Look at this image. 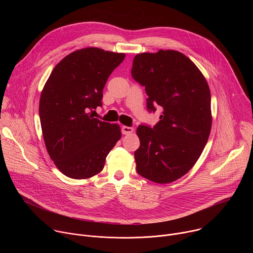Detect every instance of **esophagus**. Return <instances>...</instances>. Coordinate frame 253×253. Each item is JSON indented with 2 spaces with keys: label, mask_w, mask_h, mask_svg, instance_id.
I'll return each mask as SVG.
<instances>
[{
  "label": "esophagus",
  "mask_w": 253,
  "mask_h": 253,
  "mask_svg": "<svg viewBox=\"0 0 253 253\" xmlns=\"http://www.w3.org/2000/svg\"><path fill=\"white\" fill-rule=\"evenodd\" d=\"M133 130H134V129H133L132 127H128V126H122V128H121L122 134H124V135H128V134L132 133Z\"/></svg>",
  "instance_id": "34e87169"
}]
</instances>
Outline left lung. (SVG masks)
Listing matches in <instances>:
<instances>
[{
  "label": "left lung",
  "mask_w": 253,
  "mask_h": 253,
  "mask_svg": "<svg viewBox=\"0 0 253 253\" xmlns=\"http://www.w3.org/2000/svg\"><path fill=\"white\" fill-rule=\"evenodd\" d=\"M131 75L145 87L147 110L163 109L156 125L137 128L136 170L155 183L173 182L193 167L207 143L212 123L208 84L189 58L173 50L137 54Z\"/></svg>",
  "instance_id": "1"
}]
</instances>
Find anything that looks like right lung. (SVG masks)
Here are the masks:
<instances>
[{
	"label": "right lung",
	"instance_id": "obj_1",
	"mask_svg": "<svg viewBox=\"0 0 253 253\" xmlns=\"http://www.w3.org/2000/svg\"><path fill=\"white\" fill-rule=\"evenodd\" d=\"M125 54L86 48L60 61L40 98L39 115L47 151L58 169L73 179L100 173L121 138L120 127L94 118L103 89Z\"/></svg>",
	"mask_w": 253,
	"mask_h": 253
}]
</instances>
